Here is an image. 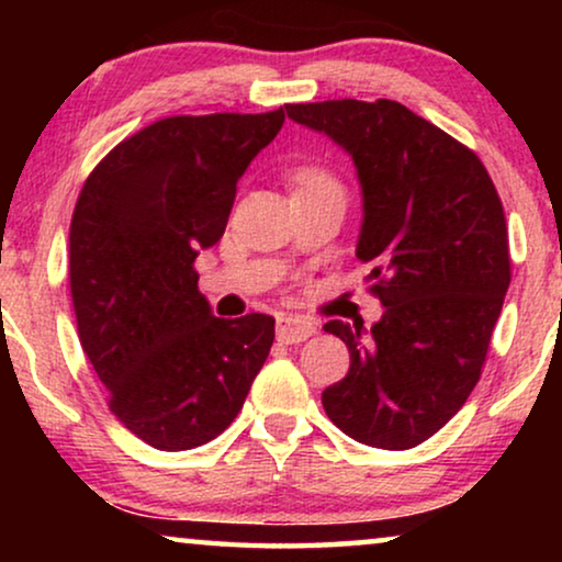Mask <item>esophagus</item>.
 <instances>
[{
  "label": "esophagus",
  "instance_id": "34e87169",
  "mask_svg": "<svg viewBox=\"0 0 562 562\" xmlns=\"http://www.w3.org/2000/svg\"><path fill=\"white\" fill-rule=\"evenodd\" d=\"M314 333H317V325H314L312 319L299 317V314H281L279 325H276V337L286 345L302 342Z\"/></svg>",
  "mask_w": 562,
  "mask_h": 562
}]
</instances>
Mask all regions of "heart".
<instances>
[{
  "label": "heart",
  "instance_id": "obj_1",
  "mask_svg": "<svg viewBox=\"0 0 562 562\" xmlns=\"http://www.w3.org/2000/svg\"><path fill=\"white\" fill-rule=\"evenodd\" d=\"M291 183H294V194H299V191H314L322 187H333L335 179L327 171H322V168L304 166V168H296L294 176H291Z\"/></svg>",
  "mask_w": 562,
  "mask_h": 562
}]
</instances>
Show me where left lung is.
Here are the masks:
<instances>
[{"instance_id": "obj_1", "label": "left lung", "mask_w": 562, "mask_h": 562, "mask_svg": "<svg viewBox=\"0 0 562 562\" xmlns=\"http://www.w3.org/2000/svg\"><path fill=\"white\" fill-rule=\"evenodd\" d=\"M286 114L352 158L363 199L356 256L383 304L371 329L325 325L348 345L350 371L322 391V406L352 440L409 450L481 379L512 281L502 199L473 150L391 99Z\"/></svg>"}]
</instances>
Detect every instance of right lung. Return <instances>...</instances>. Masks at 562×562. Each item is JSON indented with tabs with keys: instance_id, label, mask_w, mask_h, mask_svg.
Instances as JSON below:
<instances>
[{
	"instance_id": "obj_1",
	"label": "right lung",
	"mask_w": 562,
	"mask_h": 562,
	"mask_svg": "<svg viewBox=\"0 0 562 562\" xmlns=\"http://www.w3.org/2000/svg\"><path fill=\"white\" fill-rule=\"evenodd\" d=\"M266 114L168 117L120 143L83 183L68 237L79 340L110 409L158 450L225 432L276 319L214 317L194 260L225 235L237 181L279 135Z\"/></svg>"
}]
</instances>
